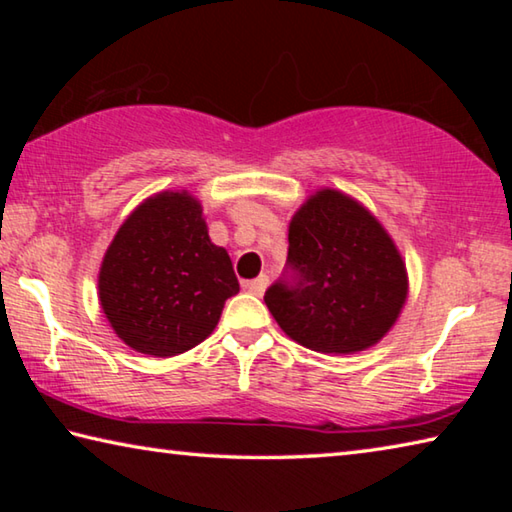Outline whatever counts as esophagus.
I'll return each mask as SVG.
<instances>
[{"label":"esophagus","mask_w":512,"mask_h":512,"mask_svg":"<svg viewBox=\"0 0 512 512\" xmlns=\"http://www.w3.org/2000/svg\"><path fill=\"white\" fill-rule=\"evenodd\" d=\"M244 287H246V291L253 293V296H262L268 287V275H259V277H255V280H248V282H244Z\"/></svg>","instance_id":"34e87169"}]
</instances>
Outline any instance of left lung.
Wrapping results in <instances>:
<instances>
[{
	"label": "left lung",
	"mask_w": 512,
	"mask_h": 512,
	"mask_svg": "<svg viewBox=\"0 0 512 512\" xmlns=\"http://www.w3.org/2000/svg\"><path fill=\"white\" fill-rule=\"evenodd\" d=\"M406 268L393 239L354 198L323 189L289 225L284 273L264 293L293 341L323 354L375 345L400 316Z\"/></svg>",
	"instance_id": "obj_1"
}]
</instances>
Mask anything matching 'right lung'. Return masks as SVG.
Wrapping results in <instances>:
<instances>
[{
	"label": "right lung",
	"instance_id": "add662e5",
	"mask_svg": "<svg viewBox=\"0 0 512 512\" xmlns=\"http://www.w3.org/2000/svg\"><path fill=\"white\" fill-rule=\"evenodd\" d=\"M237 291L228 253L212 244L201 203L187 192H162L137 207L99 273L115 334L151 357H176L205 341Z\"/></svg>",
	"mask_w": 512,
	"mask_h": 512
}]
</instances>
